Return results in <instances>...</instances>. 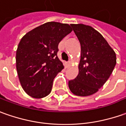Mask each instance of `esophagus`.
<instances>
[{
  "label": "esophagus",
  "mask_w": 126,
  "mask_h": 126,
  "mask_svg": "<svg viewBox=\"0 0 126 126\" xmlns=\"http://www.w3.org/2000/svg\"><path fill=\"white\" fill-rule=\"evenodd\" d=\"M70 64H71V62H66V63H65V68H67V67H69V65H70Z\"/></svg>",
  "instance_id": "obj_1"
}]
</instances>
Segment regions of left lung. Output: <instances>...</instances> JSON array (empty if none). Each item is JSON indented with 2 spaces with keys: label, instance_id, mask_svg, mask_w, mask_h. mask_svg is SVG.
<instances>
[{
  "label": "left lung",
  "instance_id": "1",
  "mask_svg": "<svg viewBox=\"0 0 126 126\" xmlns=\"http://www.w3.org/2000/svg\"><path fill=\"white\" fill-rule=\"evenodd\" d=\"M81 46L79 73L69 81L71 92L87 96L98 92L108 80L116 63V54L108 43L92 27L71 24Z\"/></svg>",
  "mask_w": 126,
  "mask_h": 126
}]
</instances>
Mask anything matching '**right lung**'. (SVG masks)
<instances>
[{"label":"right lung","instance_id":"obj_1","mask_svg":"<svg viewBox=\"0 0 126 126\" xmlns=\"http://www.w3.org/2000/svg\"><path fill=\"white\" fill-rule=\"evenodd\" d=\"M71 31L68 24L48 22L22 37L16 50V70L29 96L41 98L50 93L54 78L64 69L57 57L59 43Z\"/></svg>","mask_w":126,"mask_h":126}]
</instances>
